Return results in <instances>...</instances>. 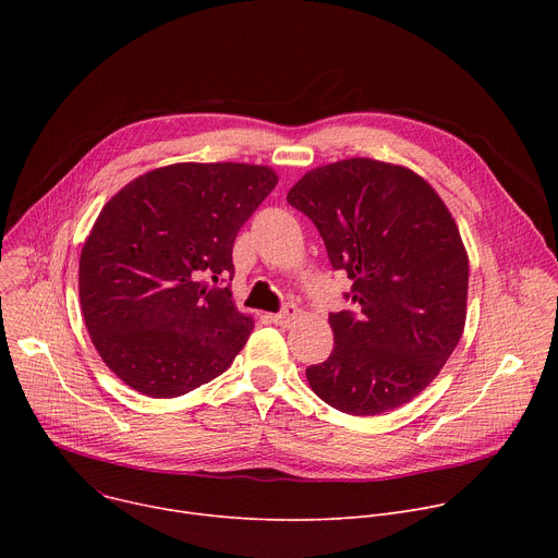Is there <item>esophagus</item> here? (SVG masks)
<instances>
[{"mask_svg": "<svg viewBox=\"0 0 558 558\" xmlns=\"http://www.w3.org/2000/svg\"><path fill=\"white\" fill-rule=\"evenodd\" d=\"M298 311H300V308H298L295 304H284L280 313H274V315H271V323H274V325H280V327H291V325L295 323Z\"/></svg>", "mask_w": 558, "mask_h": 558, "instance_id": "esophagus-1", "label": "esophagus"}]
</instances>
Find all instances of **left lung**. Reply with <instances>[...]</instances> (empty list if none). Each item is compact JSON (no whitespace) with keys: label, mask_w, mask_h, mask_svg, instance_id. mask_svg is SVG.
Segmentation results:
<instances>
[{"label":"left lung","mask_w":558,"mask_h":558,"mask_svg":"<svg viewBox=\"0 0 558 558\" xmlns=\"http://www.w3.org/2000/svg\"><path fill=\"white\" fill-rule=\"evenodd\" d=\"M313 220L357 311L329 313L333 351L306 368L313 392L349 415H381L420 395L454 351L468 254L439 194L413 170L347 158L287 194Z\"/></svg>","instance_id":"left-lung-1"}]
</instances>
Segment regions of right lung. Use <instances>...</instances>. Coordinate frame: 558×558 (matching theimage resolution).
<instances>
[{
	"label": "right lung",
	"mask_w": 558,
	"mask_h": 558,
	"mask_svg": "<svg viewBox=\"0 0 558 558\" xmlns=\"http://www.w3.org/2000/svg\"><path fill=\"white\" fill-rule=\"evenodd\" d=\"M267 166L174 163L114 194L86 238L78 300L106 366L149 397L211 381L252 336L229 287L235 233L276 187Z\"/></svg>",
	"instance_id": "add662e5"
}]
</instances>
